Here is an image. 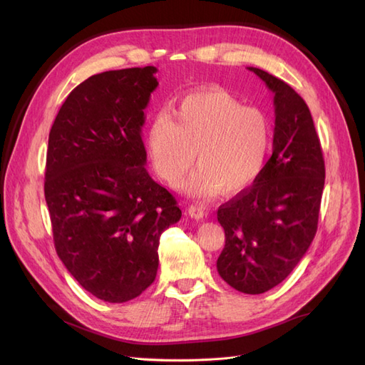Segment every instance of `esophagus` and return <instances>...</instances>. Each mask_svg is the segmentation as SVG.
<instances>
[{
    "instance_id": "esophagus-1",
    "label": "esophagus",
    "mask_w": 365,
    "mask_h": 365,
    "mask_svg": "<svg viewBox=\"0 0 365 365\" xmlns=\"http://www.w3.org/2000/svg\"><path fill=\"white\" fill-rule=\"evenodd\" d=\"M187 212H189V215L193 217V219H202L205 212L202 207H197V205H190L189 208H187Z\"/></svg>"
}]
</instances>
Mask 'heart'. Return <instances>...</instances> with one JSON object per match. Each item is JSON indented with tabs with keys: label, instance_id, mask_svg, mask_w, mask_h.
<instances>
[{
	"label": "heart",
	"instance_id": "b5f03b06",
	"mask_svg": "<svg viewBox=\"0 0 365 365\" xmlns=\"http://www.w3.org/2000/svg\"><path fill=\"white\" fill-rule=\"evenodd\" d=\"M271 143L269 118L219 90L184 96L170 114L153 117L146 132L153 169L170 184L189 170L195 153L197 168L180 189L197 197L247 190L262 173Z\"/></svg>",
	"mask_w": 365,
	"mask_h": 365
}]
</instances>
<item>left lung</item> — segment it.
Wrapping results in <instances>:
<instances>
[{"label": "left lung", "instance_id": "left-lung-1", "mask_svg": "<svg viewBox=\"0 0 365 365\" xmlns=\"http://www.w3.org/2000/svg\"><path fill=\"white\" fill-rule=\"evenodd\" d=\"M274 94L272 155L248 190L220 205L225 247L216 268L231 288L263 294L311 247L324 189V160L311 111L277 77L248 67Z\"/></svg>", "mask_w": 365, "mask_h": 365}]
</instances>
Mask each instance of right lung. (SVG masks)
Instances as JSON below:
<instances>
[{
    "label": "right lung",
    "instance_id": "right-lung-1",
    "mask_svg": "<svg viewBox=\"0 0 365 365\" xmlns=\"http://www.w3.org/2000/svg\"><path fill=\"white\" fill-rule=\"evenodd\" d=\"M155 67L105 71L77 85L48 135L46 184L53 239L83 289L125 303L153 283L164 230L181 219L150 178L141 140Z\"/></svg>",
    "mask_w": 365,
    "mask_h": 365
}]
</instances>
